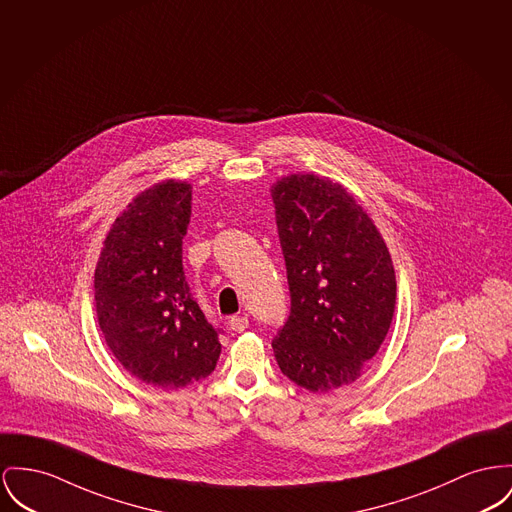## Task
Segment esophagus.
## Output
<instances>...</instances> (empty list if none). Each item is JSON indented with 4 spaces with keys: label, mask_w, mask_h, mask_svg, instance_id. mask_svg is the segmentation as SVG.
<instances>
[{
    "label": "esophagus",
    "mask_w": 512,
    "mask_h": 512,
    "mask_svg": "<svg viewBox=\"0 0 512 512\" xmlns=\"http://www.w3.org/2000/svg\"><path fill=\"white\" fill-rule=\"evenodd\" d=\"M246 328H248V318H246V316H231V320H229V330H231V332L240 334V332H244Z\"/></svg>",
    "instance_id": "esophagus-1"
}]
</instances>
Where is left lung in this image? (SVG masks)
Wrapping results in <instances>:
<instances>
[{
  "instance_id": "8db88e82",
  "label": "left lung",
  "mask_w": 512,
  "mask_h": 512,
  "mask_svg": "<svg viewBox=\"0 0 512 512\" xmlns=\"http://www.w3.org/2000/svg\"><path fill=\"white\" fill-rule=\"evenodd\" d=\"M291 314L273 338L281 373L314 394L355 382L396 308L388 246L357 200L328 176L299 172L272 186Z\"/></svg>"
}]
</instances>
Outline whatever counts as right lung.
<instances>
[{
    "label": "right lung",
    "instance_id": "obj_1",
    "mask_svg": "<svg viewBox=\"0 0 512 512\" xmlns=\"http://www.w3.org/2000/svg\"><path fill=\"white\" fill-rule=\"evenodd\" d=\"M190 215L192 184L169 178L149 186L114 219L95 268L108 349L130 375L163 390L211 375L221 355L182 268Z\"/></svg>",
    "mask_w": 512,
    "mask_h": 512
}]
</instances>
